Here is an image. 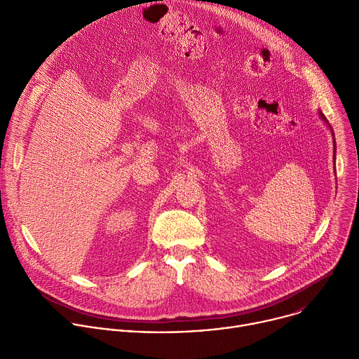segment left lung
Segmentation results:
<instances>
[{"mask_svg":"<svg viewBox=\"0 0 359 359\" xmlns=\"http://www.w3.org/2000/svg\"><path fill=\"white\" fill-rule=\"evenodd\" d=\"M320 116H321V119L325 122V123H328V121H327V118L324 116V114L323 112H320ZM330 126V125H328ZM331 128V126H330ZM331 132H332V129H331ZM332 136H334V132H332ZM334 146H335V139H334ZM335 151V150H334ZM334 161H335V155H334Z\"/></svg>","mask_w":359,"mask_h":359,"instance_id":"left-lung-1","label":"left lung"}]
</instances>
